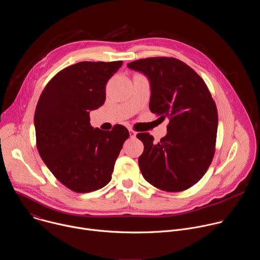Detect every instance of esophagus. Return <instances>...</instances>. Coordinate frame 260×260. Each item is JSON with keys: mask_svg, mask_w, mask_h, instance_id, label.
I'll use <instances>...</instances> for the list:
<instances>
[{"mask_svg": "<svg viewBox=\"0 0 260 260\" xmlns=\"http://www.w3.org/2000/svg\"><path fill=\"white\" fill-rule=\"evenodd\" d=\"M128 132H129V137H131L132 139H135L136 136H137V133H136L135 131H133V129H129Z\"/></svg>", "mask_w": 260, "mask_h": 260, "instance_id": "obj_1", "label": "esophagus"}]
</instances>
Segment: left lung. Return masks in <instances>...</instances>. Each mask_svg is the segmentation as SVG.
<instances>
[{"mask_svg":"<svg viewBox=\"0 0 260 260\" xmlns=\"http://www.w3.org/2000/svg\"><path fill=\"white\" fill-rule=\"evenodd\" d=\"M127 68L148 78L150 111L160 119L170 120L168 133L158 143L149 133L137 135L144 144L139 157L142 175L161 190L188 189L205 175L215 153V102L197 72L177 58L138 59L127 63Z\"/></svg>","mask_w":260,"mask_h":260,"instance_id":"8db88e82","label":"left lung"}]
</instances>
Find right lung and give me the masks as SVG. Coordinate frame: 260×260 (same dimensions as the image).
<instances>
[{
	"label": "right lung",
	"instance_id": "obj_1",
	"mask_svg": "<svg viewBox=\"0 0 260 260\" xmlns=\"http://www.w3.org/2000/svg\"><path fill=\"white\" fill-rule=\"evenodd\" d=\"M122 61H81L58 72L36 107L34 124L39 154L64 186L75 192L98 190L112 178L128 131L93 128L89 112L106 100V84Z\"/></svg>",
	"mask_w": 260,
	"mask_h": 260
}]
</instances>
